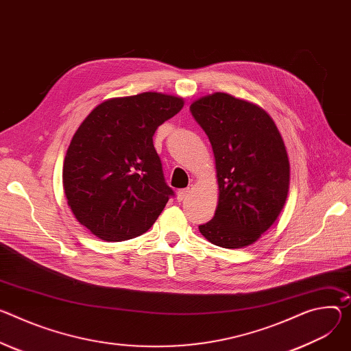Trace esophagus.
Listing matches in <instances>:
<instances>
[{
    "mask_svg": "<svg viewBox=\"0 0 351 351\" xmlns=\"http://www.w3.org/2000/svg\"><path fill=\"white\" fill-rule=\"evenodd\" d=\"M189 192H190V189L189 187H186V189H180V190H178V193H176V197H178V200L179 202H182V200H184L186 199V196L189 195Z\"/></svg>",
    "mask_w": 351,
    "mask_h": 351,
    "instance_id": "34e87169",
    "label": "esophagus"
}]
</instances>
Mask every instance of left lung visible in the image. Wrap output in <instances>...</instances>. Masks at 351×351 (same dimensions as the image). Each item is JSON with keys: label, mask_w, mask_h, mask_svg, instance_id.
Wrapping results in <instances>:
<instances>
[{"label": "left lung", "mask_w": 351, "mask_h": 351, "mask_svg": "<svg viewBox=\"0 0 351 351\" xmlns=\"http://www.w3.org/2000/svg\"><path fill=\"white\" fill-rule=\"evenodd\" d=\"M207 134L218 179L214 217L199 226L221 247L256 242L281 213L290 186V162L271 117L259 106L215 92L190 105Z\"/></svg>", "instance_id": "obj_1"}]
</instances>
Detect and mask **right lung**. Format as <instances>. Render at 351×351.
<instances>
[{
	"label": "right lung",
	"mask_w": 351,
	"mask_h": 351,
	"mask_svg": "<svg viewBox=\"0 0 351 351\" xmlns=\"http://www.w3.org/2000/svg\"><path fill=\"white\" fill-rule=\"evenodd\" d=\"M182 108V98L144 92L105 101L81 123L62 186L75 218L93 235L108 242L140 237L175 196L152 137Z\"/></svg>",
	"instance_id": "obj_1"
}]
</instances>
